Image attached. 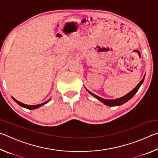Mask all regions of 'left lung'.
<instances>
[{"label": "left lung", "instance_id": "1", "mask_svg": "<svg viewBox=\"0 0 158 158\" xmlns=\"http://www.w3.org/2000/svg\"><path fill=\"white\" fill-rule=\"evenodd\" d=\"M144 78H145V75L143 77V79L139 83V84L136 85V87L134 89L132 90H131L130 93H128L127 95H125L124 96H123V97L120 98H117V99H114V100H106V99H104V98H102L100 97H99V96L95 95L94 93H91L90 91H89V90L86 89V90L88 92H89L90 95H92L93 97H95V98H97L98 100H100L102 102L105 104V105H107L109 106H120V105H123L124 103L127 102V101H129L131 98H132L134 95L136 94V93L138 91L141 85L143 84V80Z\"/></svg>", "mask_w": 158, "mask_h": 158}]
</instances>
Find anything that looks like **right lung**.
Wrapping results in <instances>:
<instances>
[{
	"instance_id": "add662e5",
	"label": "right lung",
	"mask_w": 158,
	"mask_h": 158,
	"mask_svg": "<svg viewBox=\"0 0 158 158\" xmlns=\"http://www.w3.org/2000/svg\"><path fill=\"white\" fill-rule=\"evenodd\" d=\"M12 99L16 102H17V103L19 105H20L21 106H23V107L26 108V109H37V108L40 107V106H43L44 105H45V104H47V102H49V100H50V99H49V100H47V102H45L42 103V104H39V105H26V104H23V103L20 102H19L18 100H16V99H15L14 98H12Z\"/></svg>"
}]
</instances>
